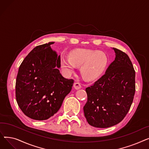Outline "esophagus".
I'll list each match as a JSON object with an SVG mask.
<instances>
[{
    "mask_svg": "<svg viewBox=\"0 0 149 149\" xmlns=\"http://www.w3.org/2000/svg\"><path fill=\"white\" fill-rule=\"evenodd\" d=\"M74 88L76 90L81 89V86L80 83H77V82L74 83Z\"/></svg>",
    "mask_w": 149,
    "mask_h": 149,
    "instance_id": "esophagus-1",
    "label": "esophagus"
}]
</instances>
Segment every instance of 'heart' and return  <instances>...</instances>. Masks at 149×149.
Wrapping results in <instances>:
<instances>
[{
	"label": "heart",
	"mask_w": 149,
	"mask_h": 149,
	"mask_svg": "<svg viewBox=\"0 0 149 149\" xmlns=\"http://www.w3.org/2000/svg\"><path fill=\"white\" fill-rule=\"evenodd\" d=\"M107 62L104 52L86 49H76L69 52V57H61V68L66 74L72 73L76 66H80V74L88 81L95 80L101 76Z\"/></svg>",
	"instance_id": "heart-1"
}]
</instances>
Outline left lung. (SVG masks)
Wrapping results in <instances>:
<instances>
[{"instance_id":"left-lung-1","label":"left lung","mask_w":149,"mask_h":149,"mask_svg":"<svg viewBox=\"0 0 149 149\" xmlns=\"http://www.w3.org/2000/svg\"><path fill=\"white\" fill-rule=\"evenodd\" d=\"M116 57L105 74L86 88L83 107L91 126L107 128L120 123L128 113L135 92V71L127 55L113 48Z\"/></svg>"}]
</instances>
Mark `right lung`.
Returning a JSON list of instances; mask_svg holds the SVG:
<instances>
[{
	"mask_svg": "<svg viewBox=\"0 0 149 149\" xmlns=\"http://www.w3.org/2000/svg\"><path fill=\"white\" fill-rule=\"evenodd\" d=\"M49 42L36 46L21 63L15 83L17 103L25 115L45 120L56 113L72 89L74 80L60 73V56Z\"/></svg>",
	"mask_w": 149,
	"mask_h": 149,
	"instance_id": "right-lung-1",
	"label": "right lung"
}]
</instances>
